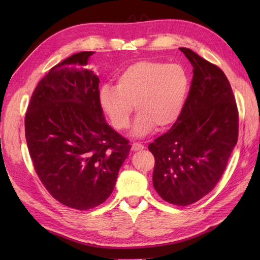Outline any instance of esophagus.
Returning <instances> with one entry per match:
<instances>
[{"label": "esophagus", "mask_w": 260, "mask_h": 260, "mask_svg": "<svg viewBox=\"0 0 260 260\" xmlns=\"http://www.w3.org/2000/svg\"><path fill=\"white\" fill-rule=\"evenodd\" d=\"M144 148V145L141 144V143H133L132 144V151H141Z\"/></svg>", "instance_id": "34e87169"}]
</instances>
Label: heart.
Instances as JSON below:
<instances>
[{
  "instance_id": "heart-1",
  "label": "heart",
  "mask_w": 260,
  "mask_h": 260,
  "mask_svg": "<svg viewBox=\"0 0 260 260\" xmlns=\"http://www.w3.org/2000/svg\"><path fill=\"white\" fill-rule=\"evenodd\" d=\"M190 80L181 64L139 61L127 67L116 79V86L104 85L98 102L113 127L129 126L133 109L139 112L134 134L144 136L154 127L164 128L175 123L183 110Z\"/></svg>"
}]
</instances>
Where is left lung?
<instances>
[{
    "mask_svg": "<svg viewBox=\"0 0 260 260\" xmlns=\"http://www.w3.org/2000/svg\"><path fill=\"white\" fill-rule=\"evenodd\" d=\"M193 67L183 110L148 145L155 158L153 185L164 201L184 207L217 185L238 141L239 114L230 82L218 66L180 48Z\"/></svg>",
    "mask_w": 260,
    "mask_h": 260,
    "instance_id": "obj_1",
    "label": "left lung"
}]
</instances>
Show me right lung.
Returning <instances> with one entry per match:
<instances>
[{
	"label": "right lung",
	"instance_id": "obj_1",
	"mask_svg": "<svg viewBox=\"0 0 260 260\" xmlns=\"http://www.w3.org/2000/svg\"><path fill=\"white\" fill-rule=\"evenodd\" d=\"M92 51L75 53L39 81L25 113V140L39 179L60 203L92 209L107 200L128 141L105 121Z\"/></svg>",
	"mask_w": 260,
	"mask_h": 260
}]
</instances>
